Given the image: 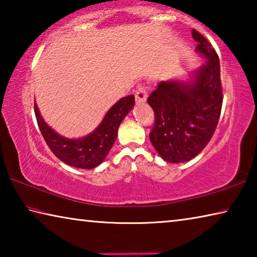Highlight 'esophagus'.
I'll return each mask as SVG.
<instances>
[{"label": "esophagus", "mask_w": 257, "mask_h": 257, "mask_svg": "<svg viewBox=\"0 0 257 257\" xmlns=\"http://www.w3.org/2000/svg\"><path fill=\"white\" fill-rule=\"evenodd\" d=\"M147 94H149V93H147V89H146L145 86H143V85L142 86H138L136 93H135L136 102L138 104L144 103L146 101V98H147Z\"/></svg>", "instance_id": "34e87169"}]
</instances>
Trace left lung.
I'll return each instance as SVG.
<instances>
[{"instance_id":"left-lung-1","label":"left lung","mask_w":257,"mask_h":257,"mask_svg":"<svg viewBox=\"0 0 257 257\" xmlns=\"http://www.w3.org/2000/svg\"><path fill=\"white\" fill-rule=\"evenodd\" d=\"M198 52L206 61L188 80L160 81L147 103L155 114L150 133L152 145L164 161L187 162L211 141L222 107L220 62L215 50L197 30L191 32Z\"/></svg>"}]
</instances>
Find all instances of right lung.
<instances>
[{
    "label": "right lung",
    "instance_id": "obj_1",
    "mask_svg": "<svg viewBox=\"0 0 257 257\" xmlns=\"http://www.w3.org/2000/svg\"><path fill=\"white\" fill-rule=\"evenodd\" d=\"M134 105V95L119 99L106 112L97 128L81 138H67L59 135L42 118L36 103L35 115L46 144L56 158L71 167L94 169L106 158L118 136L120 123L133 110Z\"/></svg>",
    "mask_w": 257,
    "mask_h": 257
}]
</instances>
